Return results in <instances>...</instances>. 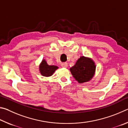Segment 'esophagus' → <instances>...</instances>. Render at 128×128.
Listing matches in <instances>:
<instances>
[{
	"mask_svg": "<svg viewBox=\"0 0 128 128\" xmlns=\"http://www.w3.org/2000/svg\"><path fill=\"white\" fill-rule=\"evenodd\" d=\"M62 66L63 67V68H66L67 66H68V64L66 63V62H62Z\"/></svg>",
	"mask_w": 128,
	"mask_h": 128,
	"instance_id": "esophagus-1",
	"label": "esophagus"
}]
</instances>
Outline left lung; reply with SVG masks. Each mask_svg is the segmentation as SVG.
<instances>
[{"label":"left lung","instance_id":"left-lung-1","mask_svg":"<svg viewBox=\"0 0 128 128\" xmlns=\"http://www.w3.org/2000/svg\"><path fill=\"white\" fill-rule=\"evenodd\" d=\"M95 70V66L92 60L84 56H81L70 68L73 77L81 84L90 81L94 74Z\"/></svg>","mask_w":128,"mask_h":128}]
</instances>
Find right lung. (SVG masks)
I'll return each mask as SVG.
<instances>
[{
  "instance_id": "right-lung-1",
  "label": "right lung",
  "mask_w": 128,
  "mask_h": 128,
  "mask_svg": "<svg viewBox=\"0 0 128 128\" xmlns=\"http://www.w3.org/2000/svg\"><path fill=\"white\" fill-rule=\"evenodd\" d=\"M58 68V67L56 66H48L44 60H42L40 66V73L42 76L45 77L51 76Z\"/></svg>"
}]
</instances>
